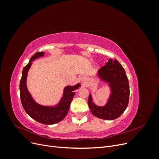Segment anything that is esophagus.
Segmentation results:
<instances>
[{
	"label": "esophagus",
	"instance_id": "1",
	"mask_svg": "<svg viewBox=\"0 0 159 159\" xmlns=\"http://www.w3.org/2000/svg\"><path fill=\"white\" fill-rule=\"evenodd\" d=\"M80 81H81V83L83 85H84V84H85L86 83H87L88 79H87V78H86L85 76H82V77H81Z\"/></svg>",
	"mask_w": 159,
	"mask_h": 159
}]
</instances>
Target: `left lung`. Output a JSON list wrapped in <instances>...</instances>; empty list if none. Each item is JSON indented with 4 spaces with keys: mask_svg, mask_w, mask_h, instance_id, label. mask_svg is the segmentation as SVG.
Returning <instances> with one entry per match:
<instances>
[{
    "mask_svg": "<svg viewBox=\"0 0 159 159\" xmlns=\"http://www.w3.org/2000/svg\"><path fill=\"white\" fill-rule=\"evenodd\" d=\"M97 77L107 84L110 93L106 103L97 105L89 95L88 105L94 116L105 120L118 118L127 107L129 98V81L125 71L117 60L109 59L97 72Z\"/></svg>",
    "mask_w": 159,
    "mask_h": 159,
    "instance_id": "obj_1",
    "label": "left lung"
}]
</instances>
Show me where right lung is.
<instances>
[{
	"instance_id": "right-lung-1",
	"label": "right lung",
	"mask_w": 159,
	"mask_h": 159,
	"mask_svg": "<svg viewBox=\"0 0 159 159\" xmlns=\"http://www.w3.org/2000/svg\"><path fill=\"white\" fill-rule=\"evenodd\" d=\"M44 52H36L24 68L20 81V95L22 106L30 117L42 124L53 125L60 122L65 118L69 111L72 99L75 94L74 91L78 89L81 85L78 83L74 85L66 86L59 102L54 105H43L38 103L33 99L27 88L26 80L32 61L44 56Z\"/></svg>"
}]
</instances>
